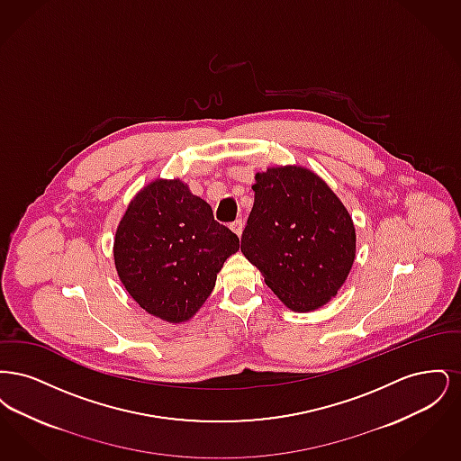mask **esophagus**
Here are the masks:
<instances>
[{"mask_svg": "<svg viewBox=\"0 0 461 461\" xmlns=\"http://www.w3.org/2000/svg\"><path fill=\"white\" fill-rule=\"evenodd\" d=\"M230 228L233 230V233H237L239 237H241V233H243V221L237 220L233 221L231 224H230Z\"/></svg>", "mask_w": 461, "mask_h": 461, "instance_id": "34e87169", "label": "esophagus"}]
</instances>
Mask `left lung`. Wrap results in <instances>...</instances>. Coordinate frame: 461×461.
<instances>
[{
  "label": "left lung",
  "mask_w": 461,
  "mask_h": 461,
  "mask_svg": "<svg viewBox=\"0 0 461 461\" xmlns=\"http://www.w3.org/2000/svg\"><path fill=\"white\" fill-rule=\"evenodd\" d=\"M252 190L243 256L290 309L304 312L327 304L346 282L356 254L348 209L323 179L303 167L258 173Z\"/></svg>",
  "instance_id": "obj_1"
}]
</instances>
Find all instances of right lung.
Returning <instances> with one entry per match:
<instances>
[{"label": "right lung", "mask_w": 461, "mask_h": 461, "mask_svg": "<svg viewBox=\"0 0 461 461\" xmlns=\"http://www.w3.org/2000/svg\"><path fill=\"white\" fill-rule=\"evenodd\" d=\"M239 237L179 179L143 188L121 221L113 259L121 282L147 312L169 323L192 318L216 285Z\"/></svg>", "instance_id": "right-lung-1"}]
</instances>
